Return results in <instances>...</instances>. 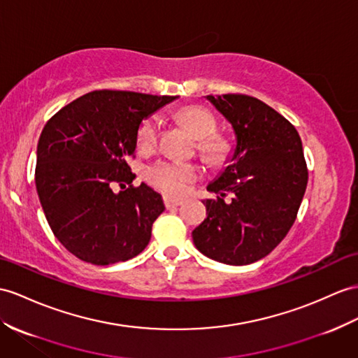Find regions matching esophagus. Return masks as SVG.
I'll use <instances>...</instances> for the list:
<instances>
[{"instance_id": "1", "label": "esophagus", "mask_w": 358, "mask_h": 358, "mask_svg": "<svg viewBox=\"0 0 358 358\" xmlns=\"http://www.w3.org/2000/svg\"><path fill=\"white\" fill-rule=\"evenodd\" d=\"M182 200L180 199H173V197H164V205L165 208H176V206H180Z\"/></svg>"}]
</instances>
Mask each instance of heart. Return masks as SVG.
<instances>
[{
	"label": "heart",
	"instance_id": "b5f03b06",
	"mask_svg": "<svg viewBox=\"0 0 358 358\" xmlns=\"http://www.w3.org/2000/svg\"><path fill=\"white\" fill-rule=\"evenodd\" d=\"M178 120L184 124L197 143V152L211 164H220L229 153V144L222 135H217V121L208 109L202 106H187L178 112ZM161 118L156 113L145 117L136 132V147L139 152L152 153L159 144ZM202 176V167L193 161L159 159L144 170L149 185L167 196H182L191 182Z\"/></svg>",
	"mask_w": 358,
	"mask_h": 358
}]
</instances>
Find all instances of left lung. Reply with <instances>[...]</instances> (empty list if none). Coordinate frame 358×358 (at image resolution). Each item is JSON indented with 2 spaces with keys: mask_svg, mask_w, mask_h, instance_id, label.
Here are the masks:
<instances>
[{
  "mask_svg": "<svg viewBox=\"0 0 358 358\" xmlns=\"http://www.w3.org/2000/svg\"><path fill=\"white\" fill-rule=\"evenodd\" d=\"M234 127L232 162L208 185L206 219L193 231L203 255L245 266L268 255L289 234L308 182L298 130L264 101L246 94L208 95ZM233 194V202L224 197Z\"/></svg>",
  "mask_w": 358,
  "mask_h": 358,
  "instance_id": "1",
  "label": "left lung"
}]
</instances>
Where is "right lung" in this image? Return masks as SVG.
<instances>
[{"mask_svg":"<svg viewBox=\"0 0 358 358\" xmlns=\"http://www.w3.org/2000/svg\"><path fill=\"white\" fill-rule=\"evenodd\" d=\"M174 99L92 91L56 112L42 129L34 171L38 196L56 238L78 259L109 266L149 245L153 222L165 208L152 188L132 185L127 159L135 158L141 121ZM115 185L122 188L118 194Z\"/></svg>","mask_w":358,"mask_h":358,"instance_id":"1","label":"right lung"}]
</instances>
